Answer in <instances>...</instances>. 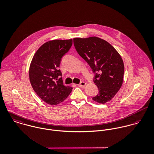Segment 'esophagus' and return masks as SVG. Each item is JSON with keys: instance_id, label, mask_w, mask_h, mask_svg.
<instances>
[{"instance_id": "1", "label": "esophagus", "mask_w": 154, "mask_h": 154, "mask_svg": "<svg viewBox=\"0 0 154 154\" xmlns=\"http://www.w3.org/2000/svg\"><path fill=\"white\" fill-rule=\"evenodd\" d=\"M85 85H86V83L84 82H81L78 85L79 87H82V88H84V87H85Z\"/></svg>"}]
</instances>
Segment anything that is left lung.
I'll use <instances>...</instances> for the list:
<instances>
[{"mask_svg":"<svg viewBox=\"0 0 154 154\" xmlns=\"http://www.w3.org/2000/svg\"><path fill=\"white\" fill-rule=\"evenodd\" d=\"M73 44L93 72H99L94 80L99 92L92 100L100 104L109 101L123 84L125 66L120 54L107 41L97 37L74 38Z\"/></svg>","mask_w":154,"mask_h":154,"instance_id":"1","label":"left lung"}]
</instances>
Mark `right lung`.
Instances as JSON below:
<instances>
[{
    "mask_svg": "<svg viewBox=\"0 0 154 154\" xmlns=\"http://www.w3.org/2000/svg\"><path fill=\"white\" fill-rule=\"evenodd\" d=\"M72 39L54 40L43 44L36 51L29 68L31 85L37 95L47 104L57 105L64 101L72 87L63 84L59 67L62 57L69 50Z\"/></svg>",
    "mask_w": 154,
    "mask_h": 154,
    "instance_id": "right-lung-1",
    "label": "right lung"
}]
</instances>
